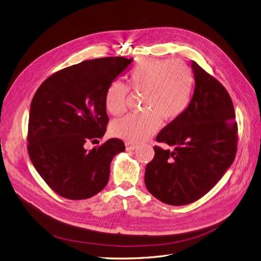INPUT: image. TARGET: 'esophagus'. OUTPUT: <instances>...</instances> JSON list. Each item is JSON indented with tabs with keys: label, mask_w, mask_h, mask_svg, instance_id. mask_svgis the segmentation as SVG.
I'll return each mask as SVG.
<instances>
[{
	"label": "esophagus",
	"mask_w": 261,
	"mask_h": 261,
	"mask_svg": "<svg viewBox=\"0 0 261 261\" xmlns=\"http://www.w3.org/2000/svg\"><path fill=\"white\" fill-rule=\"evenodd\" d=\"M125 147H126V149L127 150H135L137 147H138V145H136V144H133V143H125Z\"/></svg>",
	"instance_id": "esophagus-1"
}]
</instances>
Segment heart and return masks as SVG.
<instances>
[{
  "instance_id": "b5f03b06",
  "label": "heart",
  "mask_w": 261,
  "mask_h": 261,
  "mask_svg": "<svg viewBox=\"0 0 261 261\" xmlns=\"http://www.w3.org/2000/svg\"><path fill=\"white\" fill-rule=\"evenodd\" d=\"M128 84L141 96L140 114L128 115L113 122L111 134L130 143H142L156 134L160 120L178 119L191 101L194 78L191 68L180 60L146 59L130 70ZM128 88L114 81L105 93V107L117 116L126 110Z\"/></svg>"
}]
</instances>
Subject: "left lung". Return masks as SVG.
I'll list each match as a JSON object with an SVG mask.
<instances>
[{
	"instance_id": "obj_1",
	"label": "left lung",
	"mask_w": 261,
	"mask_h": 261,
	"mask_svg": "<svg viewBox=\"0 0 261 261\" xmlns=\"http://www.w3.org/2000/svg\"><path fill=\"white\" fill-rule=\"evenodd\" d=\"M195 88L185 111L156 140L145 168L148 192L171 205H186L204 196L232 165L237 150V124L231 97L223 85L192 61Z\"/></svg>"
}]
</instances>
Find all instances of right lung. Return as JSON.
Returning <instances> with one entry per match:
<instances>
[{
  "label": "right lung",
  "mask_w": 261,
  "mask_h": 261,
  "mask_svg": "<svg viewBox=\"0 0 261 261\" xmlns=\"http://www.w3.org/2000/svg\"><path fill=\"white\" fill-rule=\"evenodd\" d=\"M132 59L87 60L46 79L30 104L28 154L37 172L57 194L71 200L95 196L109 182L113 158L125 150L110 139L87 150L84 144L102 138L109 123L105 93Z\"/></svg>",
  "instance_id": "obj_1"
}]
</instances>
